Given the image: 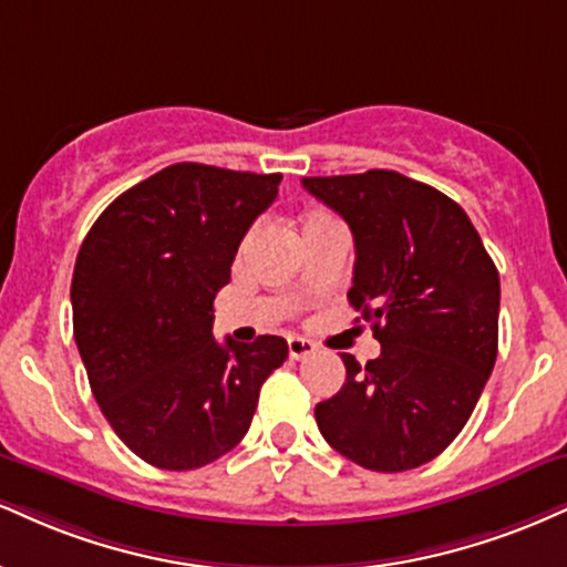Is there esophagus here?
<instances>
[{
	"label": "esophagus",
	"mask_w": 567,
	"mask_h": 567,
	"mask_svg": "<svg viewBox=\"0 0 567 567\" xmlns=\"http://www.w3.org/2000/svg\"><path fill=\"white\" fill-rule=\"evenodd\" d=\"M317 351V346L311 343V340H306V338H298V336H292V338H288V353H290V359H306V357H311V353Z\"/></svg>",
	"instance_id": "1"
}]
</instances>
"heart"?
<instances>
[{
    "mask_svg": "<svg viewBox=\"0 0 567 567\" xmlns=\"http://www.w3.org/2000/svg\"><path fill=\"white\" fill-rule=\"evenodd\" d=\"M327 221H336L330 214H322V210H317V214L306 216L303 221V229H311V227H319V224H327Z\"/></svg>",
    "mask_w": 567,
    "mask_h": 567,
    "instance_id": "b5f03b06",
    "label": "heart"
}]
</instances>
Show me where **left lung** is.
<instances>
[{"label": "left lung", "instance_id": "1", "mask_svg": "<svg viewBox=\"0 0 567 567\" xmlns=\"http://www.w3.org/2000/svg\"><path fill=\"white\" fill-rule=\"evenodd\" d=\"M346 218L357 264L349 303L380 340L313 409L336 452L374 473L439 456L478 404L499 349V271L465 210L399 172L303 176ZM359 322V319H357Z\"/></svg>", "mask_w": 567, "mask_h": 567}]
</instances>
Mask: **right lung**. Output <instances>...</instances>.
I'll list each match as a JSON object with an SVG mask.
<instances>
[{
    "label": "right lung",
    "mask_w": 567,
    "mask_h": 567,
    "mask_svg": "<svg viewBox=\"0 0 567 567\" xmlns=\"http://www.w3.org/2000/svg\"><path fill=\"white\" fill-rule=\"evenodd\" d=\"M282 174L174 163L102 210L71 282L73 338L94 399L140 460L195 470L248 433L288 343L214 340V298Z\"/></svg>",
    "instance_id": "1"
}]
</instances>
